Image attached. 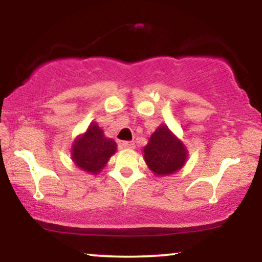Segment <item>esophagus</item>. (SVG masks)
Segmentation results:
<instances>
[{"instance_id":"obj_1","label":"esophagus","mask_w":262,"mask_h":262,"mask_svg":"<svg viewBox=\"0 0 262 262\" xmlns=\"http://www.w3.org/2000/svg\"><path fill=\"white\" fill-rule=\"evenodd\" d=\"M122 148L124 149H134L135 148V144L133 141H123L122 143Z\"/></svg>"}]
</instances>
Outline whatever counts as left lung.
<instances>
[{"label": "left lung", "mask_w": 262, "mask_h": 262, "mask_svg": "<svg viewBox=\"0 0 262 262\" xmlns=\"http://www.w3.org/2000/svg\"><path fill=\"white\" fill-rule=\"evenodd\" d=\"M143 156L154 175L169 176L185 166L188 150L166 124H161L144 146Z\"/></svg>", "instance_id": "left-lung-1"}]
</instances>
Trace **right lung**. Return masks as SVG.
Wrapping results in <instances>:
<instances>
[{"instance_id":"1","label":"right lung","mask_w":262,"mask_h":262,"mask_svg":"<svg viewBox=\"0 0 262 262\" xmlns=\"http://www.w3.org/2000/svg\"><path fill=\"white\" fill-rule=\"evenodd\" d=\"M117 151V143L104 137L102 128L92 122L85 133L80 134L71 146V160L90 175H97Z\"/></svg>"}]
</instances>
